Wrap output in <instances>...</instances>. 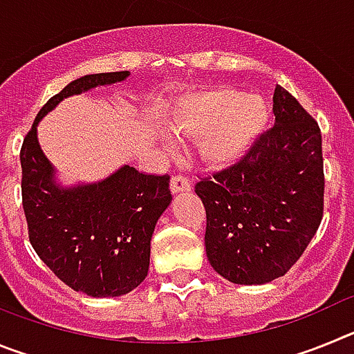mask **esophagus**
<instances>
[{
	"mask_svg": "<svg viewBox=\"0 0 354 354\" xmlns=\"http://www.w3.org/2000/svg\"><path fill=\"white\" fill-rule=\"evenodd\" d=\"M170 187H171V193H180V192H189L192 189V183L187 177L184 175H174L170 180Z\"/></svg>",
	"mask_w": 354,
	"mask_h": 354,
	"instance_id": "esophagus-1",
	"label": "esophagus"
}]
</instances>
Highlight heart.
Listing matches in <instances>:
<instances>
[{"mask_svg": "<svg viewBox=\"0 0 354 354\" xmlns=\"http://www.w3.org/2000/svg\"><path fill=\"white\" fill-rule=\"evenodd\" d=\"M271 120L268 102L234 86H214L180 101L170 127L198 136V152L207 165L230 167L261 140Z\"/></svg>", "mask_w": 354, "mask_h": 354, "instance_id": "heart-1", "label": "heart"}]
</instances>
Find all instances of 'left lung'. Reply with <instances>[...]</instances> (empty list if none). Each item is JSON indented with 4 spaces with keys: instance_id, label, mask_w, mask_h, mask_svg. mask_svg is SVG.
I'll return each instance as SVG.
<instances>
[{
    "instance_id": "left-lung-1",
    "label": "left lung",
    "mask_w": 354,
    "mask_h": 354,
    "mask_svg": "<svg viewBox=\"0 0 354 354\" xmlns=\"http://www.w3.org/2000/svg\"><path fill=\"white\" fill-rule=\"evenodd\" d=\"M274 126L232 167L204 177L205 252L241 286L283 277L317 232L324 211L323 138L317 122L277 84Z\"/></svg>"
}]
</instances>
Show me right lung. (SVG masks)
<instances>
[{"instance_id":"1","label":"right lung","mask_w":354,"mask_h":354,"mask_svg":"<svg viewBox=\"0 0 354 354\" xmlns=\"http://www.w3.org/2000/svg\"><path fill=\"white\" fill-rule=\"evenodd\" d=\"M127 76V71L102 72L68 83L42 106L21 147L31 246L65 286L92 298L122 296L145 280L152 232L171 202L170 175H147L126 165L101 183L62 187L40 150L37 126L65 97Z\"/></svg>"}]
</instances>
